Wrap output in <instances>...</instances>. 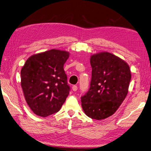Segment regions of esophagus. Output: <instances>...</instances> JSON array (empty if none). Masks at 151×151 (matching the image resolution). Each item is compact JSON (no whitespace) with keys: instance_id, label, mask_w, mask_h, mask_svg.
<instances>
[{"instance_id":"1","label":"esophagus","mask_w":151,"mask_h":151,"mask_svg":"<svg viewBox=\"0 0 151 151\" xmlns=\"http://www.w3.org/2000/svg\"><path fill=\"white\" fill-rule=\"evenodd\" d=\"M72 89L73 91H76L78 90V87H77L76 86H73L72 87Z\"/></svg>"}]
</instances>
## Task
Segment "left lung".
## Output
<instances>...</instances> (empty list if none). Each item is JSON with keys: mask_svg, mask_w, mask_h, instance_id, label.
<instances>
[{"mask_svg": "<svg viewBox=\"0 0 151 151\" xmlns=\"http://www.w3.org/2000/svg\"><path fill=\"white\" fill-rule=\"evenodd\" d=\"M91 80L81 96L82 107L92 119L103 120L113 115L128 93L131 75L128 64L108 52L91 56Z\"/></svg>", "mask_w": 151, "mask_h": 151, "instance_id": "obj_1", "label": "left lung"}]
</instances>
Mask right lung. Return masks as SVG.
<instances>
[{
  "mask_svg": "<svg viewBox=\"0 0 151 151\" xmlns=\"http://www.w3.org/2000/svg\"><path fill=\"white\" fill-rule=\"evenodd\" d=\"M69 52L51 50L28 58L21 70V86L35 114L46 117L57 113L70 91L64 64Z\"/></svg>",
  "mask_w": 151,
  "mask_h": 151,
  "instance_id": "add662e5",
  "label": "right lung"
}]
</instances>
